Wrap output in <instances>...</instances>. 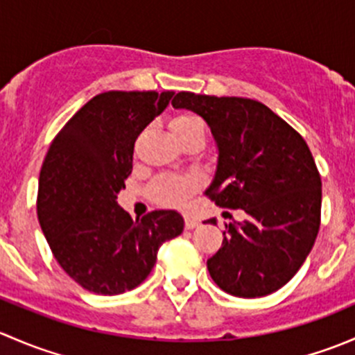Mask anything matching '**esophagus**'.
Masks as SVG:
<instances>
[{
  "label": "esophagus",
  "instance_id": "1",
  "mask_svg": "<svg viewBox=\"0 0 355 355\" xmlns=\"http://www.w3.org/2000/svg\"><path fill=\"white\" fill-rule=\"evenodd\" d=\"M196 227H199V221L196 220V218H191V216L185 218V228H187V230H194Z\"/></svg>",
  "mask_w": 355,
  "mask_h": 355
}]
</instances>
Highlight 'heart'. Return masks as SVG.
<instances>
[{"mask_svg":"<svg viewBox=\"0 0 355 355\" xmlns=\"http://www.w3.org/2000/svg\"><path fill=\"white\" fill-rule=\"evenodd\" d=\"M175 137L189 134H206L202 118L194 113H178L170 123ZM198 189V180L192 177H161L153 182L149 194L159 206L182 207L187 198Z\"/></svg>","mask_w":355,"mask_h":355,"instance_id":"1","label":"heart"}]
</instances>
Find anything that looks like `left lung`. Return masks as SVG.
Instances as JSON below:
<instances>
[{
  "mask_svg": "<svg viewBox=\"0 0 355 355\" xmlns=\"http://www.w3.org/2000/svg\"><path fill=\"white\" fill-rule=\"evenodd\" d=\"M171 105L202 116L216 141V173L204 194L247 214L225 225L223 244L207 259L211 278L244 299L277 292L320 232L321 177L306 141L254 99L178 92Z\"/></svg>",
  "mask_w": 355,
  "mask_h": 355,
  "instance_id": "8db88e82",
  "label": "left lung"
}]
</instances>
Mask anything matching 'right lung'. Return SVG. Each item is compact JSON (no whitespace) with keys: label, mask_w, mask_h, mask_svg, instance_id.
Listing matches in <instances>:
<instances>
[{"label":"right lung","mask_w":355,"mask_h":355,"mask_svg":"<svg viewBox=\"0 0 355 355\" xmlns=\"http://www.w3.org/2000/svg\"><path fill=\"white\" fill-rule=\"evenodd\" d=\"M173 91H108L85 103L49 146L39 175L37 218L55 259L82 288L116 295L148 278L161 244L184 232L171 209L141 220L116 202L134 144Z\"/></svg>","instance_id":"obj_1"}]
</instances>
